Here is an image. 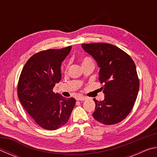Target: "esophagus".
<instances>
[{
    "label": "esophagus",
    "instance_id": "obj_1",
    "mask_svg": "<svg viewBox=\"0 0 157 157\" xmlns=\"http://www.w3.org/2000/svg\"><path fill=\"white\" fill-rule=\"evenodd\" d=\"M86 99L87 98L86 96H84V95H79L76 98V100H79V101H84V100H86Z\"/></svg>",
    "mask_w": 157,
    "mask_h": 157
}]
</instances>
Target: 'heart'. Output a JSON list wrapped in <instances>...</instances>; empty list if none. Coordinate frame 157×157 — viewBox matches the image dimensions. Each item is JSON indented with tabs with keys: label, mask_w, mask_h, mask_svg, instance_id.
<instances>
[{
	"label": "heart",
	"mask_w": 157,
	"mask_h": 157,
	"mask_svg": "<svg viewBox=\"0 0 157 157\" xmlns=\"http://www.w3.org/2000/svg\"><path fill=\"white\" fill-rule=\"evenodd\" d=\"M82 65L87 64V63H94V60H93L91 57H84L83 59H82ZM68 68V64L65 66V69H67Z\"/></svg>",
	"instance_id": "b5f03b06"
}]
</instances>
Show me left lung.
<instances>
[{
  "label": "left lung",
  "mask_w": 157,
  "mask_h": 157,
  "mask_svg": "<svg viewBox=\"0 0 157 157\" xmlns=\"http://www.w3.org/2000/svg\"><path fill=\"white\" fill-rule=\"evenodd\" d=\"M83 49L94 58L100 68L99 80L104 83L105 99L95 103V120L113 124L124 120L132 111L139 89L136 65L129 55L114 45L83 44Z\"/></svg>",
  "instance_id": "1"
}]
</instances>
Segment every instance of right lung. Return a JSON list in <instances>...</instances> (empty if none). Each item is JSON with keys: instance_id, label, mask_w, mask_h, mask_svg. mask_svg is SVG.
<instances>
[{"instance_id": "obj_1", "label": "right lung", "mask_w": 157, "mask_h": 157, "mask_svg": "<svg viewBox=\"0 0 157 157\" xmlns=\"http://www.w3.org/2000/svg\"><path fill=\"white\" fill-rule=\"evenodd\" d=\"M71 48L37 52L28 60L21 73L18 98L29 115L44 129L55 130L64 125L75 105V98L66 99L52 91L61 80V65Z\"/></svg>"}]
</instances>
